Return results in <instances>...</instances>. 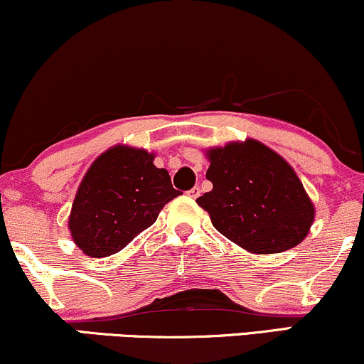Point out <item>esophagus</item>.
<instances>
[{
  "instance_id": "34e87169",
  "label": "esophagus",
  "mask_w": 364,
  "mask_h": 364,
  "mask_svg": "<svg viewBox=\"0 0 364 364\" xmlns=\"http://www.w3.org/2000/svg\"><path fill=\"white\" fill-rule=\"evenodd\" d=\"M187 196H189L191 199H197V197L200 196V189H199V187H192V189L187 192Z\"/></svg>"
}]
</instances>
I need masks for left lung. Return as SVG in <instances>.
Masks as SVG:
<instances>
[{
	"label": "left lung",
	"instance_id": "obj_1",
	"mask_svg": "<svg viewBox=\"0 0 364 364\" xmlns=\"http://www.w3.org/2000/svg\"><path fill=\"white\" fill-rule=\"evenodd\" d=\"M213 191L197 199L213 226L246 251L282 253L309 235L316 209L302 182L277 151L257 140L208 150Z\"/></svg>",
	"mask_w": 364,
	"mask_h": 364
}]
</instances>
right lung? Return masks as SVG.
<instances>
[{"mask_svg":"<svg viewBox=\"0 0 364 364\" xmlns=\"http://www.w3.org/2000/svg\"><path fill=\"white\" fill-rule=\"evenodd\" d=\"M154 159L143 148L116 145L92 161L69 216L70 235L84 255L101 258L118 253L181 194Z\"/></svg>","mask_w":364,"mask_h":364,"instance_id":"obj_1","label":"right lung"}]
</instances>
